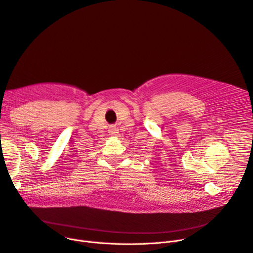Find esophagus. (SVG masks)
Masks as SVG:
<instances>
[{"instance_id":"obj_1","label":"esophagus","mask_w":253,"mask_h":253,"mask_svg":"<svg viewBox=\"0 0 253 253\" xmlns=\"http://www.w3.org/2000/svg\"><path fill=\"white\" fill-rule=\"evenodd\" d=\"M117 131H118V130H117V128H116V127H114V126H113V127H111V128H110V130H109V132H110V134H111V135H115L116 133H118Z\"/></svg>"}]
</instances>
